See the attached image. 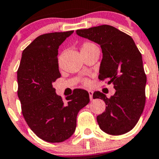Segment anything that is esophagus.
Returning <instances> with one entry per match:
<instances>
[{"label": "esophagus", "mask_w": 159, "mask_h": 159, "mask_svg": "<svg viewBox=\"0 0 159 159\" xmlns=\"http://www.w3.org/2000/svg\"><path fill=\"white\" fill-rule=\"evenodd\" d=\"M89 97H90V100L91 101H92L93 100V97H92V95H93V91H91V90H89Z\"/></svg>", "instance_id": "obj_1"}]
</instances>
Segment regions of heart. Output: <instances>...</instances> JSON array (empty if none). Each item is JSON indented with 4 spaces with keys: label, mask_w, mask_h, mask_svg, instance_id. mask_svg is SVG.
<instances>
[{
    "label": "heart",
    "mask_w": 159,
    "mask_h": 159,
    "mask_svg": "<svg viewBox=\"0 0 159 159\" xmlns=\"http://www.w3.org/2000/svg\"><path fill=\"white\" fill-rule=\"evenodd\" d=\"M95 48H98V47L95 45V44H93L92 42L86 41V42H84V44H82V46H81V54H82V53L88 52V51H91V50L95 49ZM84 84H89V81H88V80H84Z\"/></svg>",
    "instance_id": "heart-1"
}]
</instances>
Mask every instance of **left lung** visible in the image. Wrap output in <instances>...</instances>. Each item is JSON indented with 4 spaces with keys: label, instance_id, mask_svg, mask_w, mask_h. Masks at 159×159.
I'll use <instances>...</instances> for the list:
<instances>
[{
    "label": "left lung",
    "instance_id": "1",
    "mask_svg": "<svg viewBox=\"0 0 159 159\" xmlns=\"http://www.w3.org/2000/svg\"><path fill=\"white\" fill-rule=\"evenodd\" d=\"M76 34L101 46L103 57L98 78L108 80L116 90L110 98L100 91L93 94V98L102 99L106 105L105 111L97 116L99 127L112 135L129 132L145 108L147 78L142 54L131 37L110 25L77 30Z\"/></svg>",
    "mask_w": 159,
    "mask_h": 159
}]
</instances>
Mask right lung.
I'll return each instance as SVG.
<instances>
[{"label": "right lung", "mask_w": 159, "mask_h": 159, "mask_svg": "<svg viewBox=\"0 0 159 159\" xmlns=\"http://www.w3.org/2000/svg\"><path fill=\"white\" fill-rule=\"evenodd\" d=\"M73 32L38 36L23 51L17 70L24 118L38 138L51 143L64 142L74 134L78 113L90 102L89 92L78 89L64 102L52 85L61 77L58 48Z\"/></svg>", "instance_id": "right-lung-1"}]
</instances>
